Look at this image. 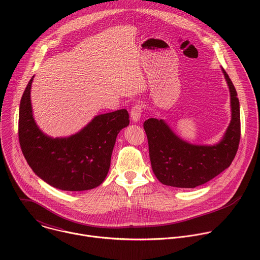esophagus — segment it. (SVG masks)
Returning <instances> with one entry per match:
<instances>
[{"mask_svg":"<svg viewBox=\"0 0 260 260\" xmlns=\"http://www.w3.org/2000/svg\"><path fill=\"white\" fill-rule=\"evenodd\" d=\"M142 112H143V107L142 105H135L132 110H131V118L133 120V122H138L141 119L142 116Z\"/></svg>","mask_w":260,"mask_h":260,"instance_id":"esophagus-1","label":"esophagus"}]
</instances>
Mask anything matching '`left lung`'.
<instances>
[{"label": "left lung", "mask_w": 260, "mask_h": 260, "mask_svg": "<svg viewBox=\"0 0 260 260\" xmlns=\"http://www.w3.org/2000/svg\"><path fill=\"white\" fill-rule=\"evenodd\" d=\"M221 70L230 89L232 119L218 143H189L180 138L164 119L149 118L144 122L152 171L158 181L168 186H200L226 170L237 154L241 138L240 102L231 78L223 68Z\"/></svg>", "instance_id": "left-lung-1"}]
</instances>
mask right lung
Returning a JSON list of instances; mask_svg holds the SVG:
<instances>
[{
  "label": "right lung",
  "mask_w": 260,
  "mask_h": 260,
  "mask_svg": "<svg viewBox=\"0 0 260 260\" xmlns=\"http://www.w3.org/2000/svg\"><path fill=\"white\" fill-rule=\"evenodd\" d=\"M34 77L20 100L18 121L19 143L28 166L44 182L60 190L98 187L108 175L117 135L129 124L127 111L96 115L69 137H50L34 118L30 101Z\"/></svg>",
  "instance_id": "1"
}]
</instances>
